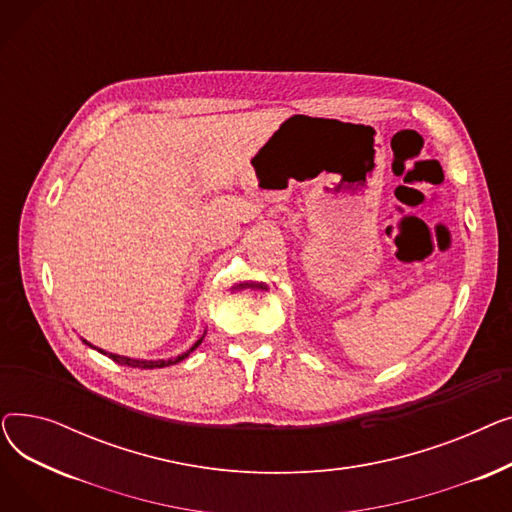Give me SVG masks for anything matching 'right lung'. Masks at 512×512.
I'll list each match as a JSON object with an SVG mask.
<instances>
[{
  "instance_id": "1",
  "label": "right lung",
  "mask_w": 512,
  "mask_h": 512,
  "mask_svg": "<svg viewBox=\"0 0 512 512\" xmlns=\"http://www.w3.org/2000/svg\"><path fill=\"white\" fill-rule=\"evenodd\" d=\"M203 340V338H201ZM201 340H197L191 348H188V351L184 353V355H178L176 359H168V361H139V359H128V357H120V355H107L105 351H101L103 355H107L110 357L112 361H116V363H120V365H124V367H139V369H155V367H168V365H176V363H180L182 359H186L188 355H191L195 348L201 344ZM87 342V340H85ZM89 344V342H87Z\"/></svg>"
}]
</instances>
